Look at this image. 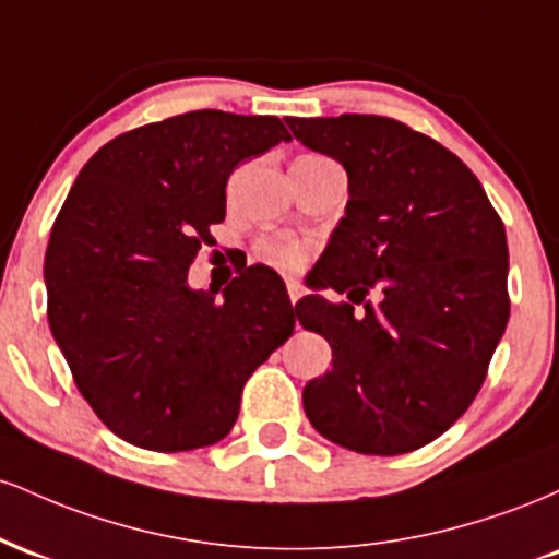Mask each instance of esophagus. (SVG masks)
Segmentation results:
<instances>
[{
	"label": "esophagus",
	"instance_id": "34e87169",
	"mask_svg": "<svg viewBox=\"0 0 559 559\" xmlns=\"http://www.w3.org/2000/svg\"><path fill=\"white\" fill-rule=\"evenodd\" d=\"M286 292H288V299H292V305H297L299 297H301V286L297 284V281H288Z\"/></svg>",
	"mask_w": 559,
	"mask_h": 559
}]
</instances>
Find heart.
<instances>
[{
  "instance_id": "1",
  "label": "heart",
  "mask_w": 559,
  "mask_h": 559,
  "mask_svg": "<svg viewBox=\"0 0 559 559\" xmlns=\"http://www.w3.org/2000/svg\"><path fill=\"white\" fill-rule=\"evenodd\" d=\"M258 252L262 260L271 262L273 267H281V271H297L307 260V249L288 236H265L258 243Z\"/></svg>"
}]
</instances>
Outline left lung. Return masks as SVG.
I'll list each match as a JSON object with an SVG mask.
<instances>
[{
    "instance_id": "obj_1",
    "label": "left lung",
    "mask_w": 559,
    "mask_h": 559,
    "mask_svg": "<svg viewBox=\"0 0 559 559\" xmlns=\"http://www.w3.org/2000/svg\"><path fill=\"white\" fill-rule=\"evenodd\" d=\"M344 165L346 215L297 305L333 368L301 391L316 431L360 454L431 444L471 407L510 318L504 223L457 155L381 115L286 118ZM321 273L318 274L317 271ZM376 287L378 302L364 297Z\"/></svg>"
}]
</instances>
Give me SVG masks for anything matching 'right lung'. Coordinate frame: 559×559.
Masks as SVG:
<instances>
[{
	"label": "right lung",
	"instance_id": "obj_1",
	"mask_svg": "<svg viewBox=\"0 0 559 559\" xmlns=\"http://www.w3.org/2000/svg\"><path fill=\"white\" fill-rule=\"evenodd\" d=\"M288 139L271 115L194 110L120 133L75 178L44 258L47 318L83 400L128 444L221 441L247 378L292 336L271 267L223 294L186 284L226 217L230 173Z\"/></svg>",
	"mask_w": 559,
	"mask_h": 559
}]
</instances>
